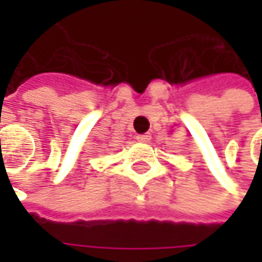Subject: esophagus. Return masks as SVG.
<instances>
[{
	"mask_svg": "<svg viewBox=\"0 0 262 262\" xmlns=\"http://www.w3.org/2000/svg\"><path fill=\"white\" fill-rule=\"evenodd\" d=\"M150 138H151L150 134H138V136H137V140H138L140 143H147V141H150Z\"/></svg>",
	"mask_w": 262,
	"mask_h": 262,
	"instance_id": "1",
	"label": "esophagus"
}]
</instances>
